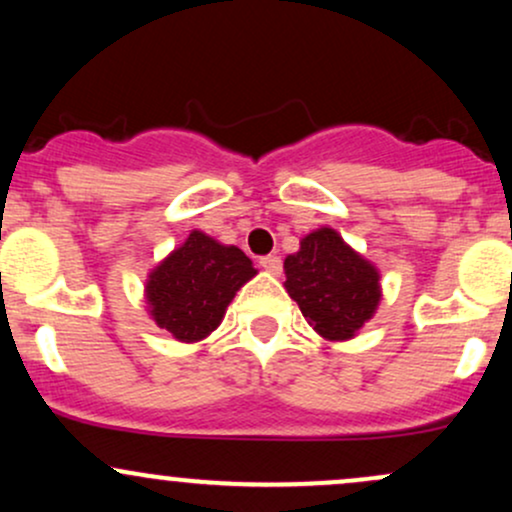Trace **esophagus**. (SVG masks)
I'll list each match as a JSON object with an SVG mask.
<instances>
[{
	"instance_id": "obj_1",
	"label": "esophagus",
	"mask_w": 512,
	"mask_h": 512,
	"mask_svg": "<svg viewBox=\"0 0 512 512\" xmlns=\"http://www.w3.org/2000/svg\"><path fill=\"white\" fill-rule=\"evenodd\" d=\"M260 267L264 269V272H269V274L279 276V274H281V269H284V264H281V257H276V255H267V257H262V260H260Z\"/></svg>"
}]
</instances>
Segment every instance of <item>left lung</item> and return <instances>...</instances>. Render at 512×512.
Returning a JSON list of instances; mask_svg holds the SVG:
<instances>
[{
	"label": "left lung",
	"mask_w": 512,
	"mask_h": 512,
	"mask_svg": "<svg viewBox=\"0 0 512 512\" xmlns=\"http://www.w3.org/2000/svg\"><path fill=\"white\" fill-rule=\"evenodd\" d=\"M286 291L320 337L344 342L373 317L380 274L334 228H317L284 260Z\"/></svg>",
	"instance_id": "8db88e82"
}]
</instances>
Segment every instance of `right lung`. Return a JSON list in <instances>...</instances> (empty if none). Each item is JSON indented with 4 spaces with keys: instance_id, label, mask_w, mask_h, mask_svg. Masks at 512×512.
I'll list each match as a JSON object with an SVG mask.
<instances>
[{
    "instance_id": "obj_1",
    "label": "right lung",
    "mask_w": 512,
    "mask_h": 512,
    "mask_svg": "<svg viewBox=\"0 0 512 512\" xmlns=\"http://www.w3.org/2000/svg\"><path fill=\"white\" fill-rule=\"evenodd\" d=\"M257 274L236 245H221L192 231L146 281L149 313L178 342H199L221 325L228 303Z\"/></svg>"
}]
</instances>
